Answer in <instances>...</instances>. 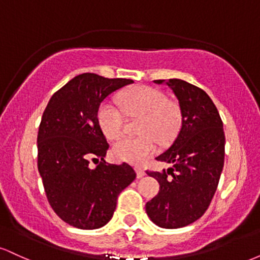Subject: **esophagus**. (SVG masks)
<instances>
[{"label":"esophagus","mask_w":260,"mask_h":260,"mask_svg":"<svg viewBox=\"0 0 260 260\" xmlns=\"http://www.w3.org/2000/svg\"><path fill=\"white\" fill-rule=\"evenodd\" d=\"M136 171H137V177H138V178H142V177H144V176H145L144 170H143L142 168H137Z\"/></svg>","instance_id":"1"}]
</instances>
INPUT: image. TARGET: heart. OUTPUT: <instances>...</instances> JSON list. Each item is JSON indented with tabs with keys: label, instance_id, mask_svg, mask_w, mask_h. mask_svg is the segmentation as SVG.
Returning a JSON list of instances; mask_svg holds the SVG:
<instances>
[{
	"label": "heart",
	"instance_id": "1",
	"mask_svg": "<svg viewBox=\"0 0 260 260\" xmlns=\"http://www.w3.org/2000/svg\"><path fill=\"white\" fill-rule=\"evenodd\" d=\"M120 105L128 116L142 115L139 137H122L112 147L115 159L131 164L144 162L156 150V139L168 142L174 138L181 123V111L165 94L151 86H137L120 96ZM98 123L109 139H115L123 131V116L111 101H104L96 113Z\"/></svg>",
	"mask_w": 260,
	"mask_h": 260
}]
</instances>
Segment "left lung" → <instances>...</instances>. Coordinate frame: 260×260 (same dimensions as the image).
Listing matches in <instances>:
<instances>
[{
    "label": "left lung",
    "instance_id": "left-lung-1",
    "mask_svg": "<svg viewBox=\"0 0 260 260\" xmlns=\"http://www.w3.org/2000/svg\"><path fill=\"white\" fill-rule=\"evenodd\" d=\"M154 83L168 85L177 98L181 128L156 157L172 168L147 172L156 178L160 190L145 210L155 225L178 229L198 220L215 194L225 159V134L219 111L204 90L177 78Z\"/></svg>",
    "mask_w": 260,
    "mask_h": 260
}]
</instances>
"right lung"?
I'll return each mask as SVG.
<instances>
[{
	"label": "right lung",
	"instance_id": "add662e5",
	"mask_svg": "<svg viewBox=\"0 0 260 260\" xmlns=\"http://www.w3.org/2000/svg\"><path fill=\"white\" fill-rule=\"evenodd\" d=\"M132 79L83 73L52 95L38 133V169L47 201L68 225L103 228L111 220L118 194L136 180L128 164H107V140L98 109ZM92 159L98 165L90 166Z\"/></svg>",
	"mask_w": 260,
	"mask_h": 260
}]
</instances>
